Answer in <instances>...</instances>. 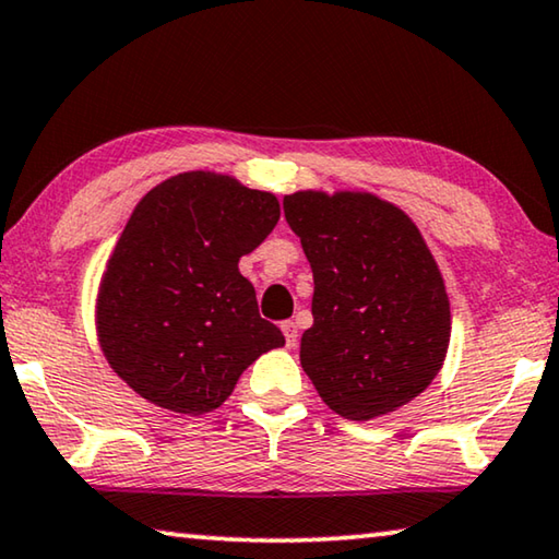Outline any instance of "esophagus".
<instances>
[{"label":"esophagus","instance_id":"34e87169","mask_svg":"<svg viewBox=\"0 0 559 559\" xmlns=\"http://www.w3.org/2000/svg\"><path fill=\"white\" fill-rule=\"evenodd\" d=\"M282 332H285V342H287V347H295V345H297V340H299L297 324H295V322H292V320H287V322H282Z\"/></svg>","mask_w":559,"mask_h":559}]
</instances>
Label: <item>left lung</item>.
I'll list each match as a JSON object with an SVG mask.
<instances>
[{
  "label": "left lung",
  "mask_w": 559,
  "mask_h": 559,
  "mask_svg": "<svg viewBox=\"0 0 559 559\" xmlns=\"http://www.w3.org/2000/svg\"><path fill=\"white\" fill-rule=\"evenodd\" d=\"M285 217L314 277L299 362L337 415H390L440 372L450 299L415 222L365 192H295Z\"/></svg>",
  "instance_id": "1"
}]
</instances>
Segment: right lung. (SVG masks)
I'll use <instances>...</instances> for the list:
<instances>
[{
  "instance_id": "add662e5",
  "label": "right lung",
  "mask_w": 559,
  "mask_h": 559,
  "mask_svg": "<svg viewBox=\"0 0 559 559\" xmlns=\"http://www.w3.org/2000/svg\"><path fill=\"white\" fill-rule=\"evenodd\" d=\"M277 219V197L214 171H185L142 197L97 295L102 352L140 397L204 415L262 352L285 345L237 267Z\"/></svg>"
}]
</instances>
